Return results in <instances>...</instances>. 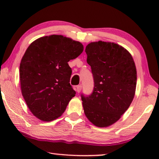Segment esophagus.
<instances>
[{
    "instance_id": "34e87169",
    "label": "esophagus",
    "mask_w": 159,
    "mask_h": 159,
    "mask_svg": "<svg viewBox=\"0 0 159 159\" xmlns=\"http://www.w3.org/2000/svg\"><path fill=\"white\" fill-rule=\"evenodd\" d=\"M82 89V85H78L76 87V89H75V90H76V91L77 93H80V91H81Z\"/></svg>"
}]
</instances>
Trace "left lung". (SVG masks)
<instances>
[{
  "instance_id": "8db88e82",
  "label": "left lung",
  "mask_w": 159,
  "mask_h": 159,
  "mask_svg": "<svg viewBox=\"0 0 159 159\" xmlns=\"http://www.w3.org/2000/svg\"><path fill=\"white\" fill-rule=\"evenodd\" d=\"M85 52L92 72L94 88L82 94L86 116L97 127L110 126L121 118L134 98L137 70L129 52L110 42H93Z\"/></svg>"
}]
</instances>
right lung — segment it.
<instances>
[{
  "instance_id": "obj_1",
  "label": "right lung",
  "mask_w": 159,
  "mask_h": 159,
  "mask_svg": "<svg viewBox=\"0 0 159 159\" xmlns=\"http://www.w3.org/2000/svg\"><path fill=\"white\" fill-rule=\"evenodd\" d=\"M83 50L80 42L51 35L33 41L24 53L19 66L21 93L30 112L41 121L59 117L75 96L68 63Z\"/></svg>"
}]
</instances>
